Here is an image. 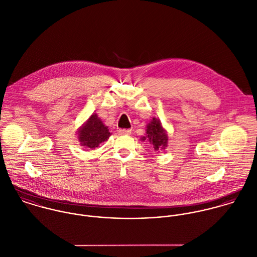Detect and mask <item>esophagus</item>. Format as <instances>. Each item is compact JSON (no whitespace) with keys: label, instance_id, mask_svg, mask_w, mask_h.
Segmentation results:
<instances>
[{"label":"esophagus","instance_id":"1","mask_svg":"<svg viewBox=\"0 0 257 257\" xmlns=\"http://www.w3.org/2000/svg\"><path fill=\"white\" fill-rule=\"evenodd\" d=\"M132 131L131 130H118V135L120 136H125V135H131Z\"/></svg>","mask_w":257,"mask_h":257}]
</instances>
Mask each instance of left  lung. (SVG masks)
I'll return each mask as SVG.
<instances>
[{"mask_svg": "<svg viewBox=\"0 0 257 257\" xmlns=\"http://www.w3.org/2000/svg\"><path fill=\"white\" fill-rule=\"evenodd\" d=\"M146 132L147 137H144L143 139L147 140L150 143L154 151H161L167 147L168 136L158 118L152 117L151 121L147 123Z\"/></svg>", "mask_w": 257, "mask_h": 257, "instance_id": "8db88e82", "label": "left lung"}]
</instances>
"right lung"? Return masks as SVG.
<instances>
[{
    "instance_id": "obj_1",
    "label": "right lung",
    "mask_w": 257,
    "mask_h": 257,
    "mask_svg": "<svg viewBox=\"0 0 257 257\" xmlns=\"http://www.w3.org/2000/svg\"><path fill=\"white\" fill-rule=\"evenodd\" d=\"M110 133L97 113H93L78 131V141L82 147L95 149L108 141Z\"/></svg>"
}]
</instances>
